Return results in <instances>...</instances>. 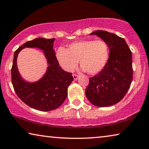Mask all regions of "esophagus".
<instances>
[{
  "label": "esophagus",
  "instance_id": "34e87169",
  "mask_svg": "<svg viewBox=\"0 0 149 149\" xmlns=\"http://www.w3.org/2000/svg\"><path fill=\"white\" fill-rule=\"evenodd\" d=\"M72 75H73V77H74V80H77V79H78V75H77V74H74Z\"/></svg>",
  "mask_w": 149,
  "mask_h": 149
}]
</instances>
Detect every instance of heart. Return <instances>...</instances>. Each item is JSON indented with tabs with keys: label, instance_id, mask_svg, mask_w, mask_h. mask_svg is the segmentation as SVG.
<instances>
[{
	"label": "heart",
	"instance_id": "obj_1",
	"mask_svg": "<svg viewBox=\"0 0 149 149\" xmlns=\"http://www.w3.org/2000/svg\"><path fill=\"white\" fill-rule=\"evenodd\" d=\"M57 59L63 70L72 72L79 60L82 70L91 75L100 73L104 69L109 58L108 44L102 40H86L74 42L65 49L57 50Z\"/></svg>",
	"mask_w": 149,
	"mask_h": 149
}]
</instances>
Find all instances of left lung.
Masks as SVG:
<instances>
[{"instance_id": "left-lung-1", "label": "left lung", "mask_w": 149, "mask_h": 149, "mask_svg": "<svg viewBox=\"0 0 149 149\" xmlns=\"http://www.w3.org/2000/svg\"><path fill=\"white\" fill-rule=\"evenodd\" d=\"M96 35L108 44L109 58L100 73L89 78L86 95L92 104L104 107L119 103L128 91L133 80L132 53L125 40L105 30Z\"/></svg>"}]
</instances>
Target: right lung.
<instances>
[{"label": "right lung", "mask_w": 149, "mask_h": 149, "mask_svg": "<svg viewBox=\"0 0 149 149\" xmlns=\"http://www.w3.org/2000/svg\"><path fill=\"white\" fill-rule=\"evenodd\" d=\"M55 39L39 38L28 41L15 51L11 69L12 84L14 89L24 103L34 109L49 111L58 108L67 97L68 87L74 77L72 74L63 70L59 65L53 49ZM36 47L42 49L48 62L46 74L36 82H27L21 77L16 60L23 48Z\"/></svg>", "instance_id": "1"}]
</instances>
